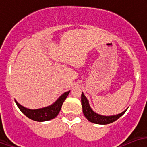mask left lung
Returning <instances> with one entry per match:
<instances>
[{"instance_id":"8db88e82","label":"left lung","mask_w":147,"mask_h":147,"mask_svg":"<svg viewBox=\"0 0 147 147\" xmlns=\"http://www.w3.org/2000/svg\"><path fill=\"white\" fill-rule=\"evenodd\" d=\"M81 105H82L83 113L84 115V116L86 117V119L89 122L99 125H107L112 123L115 121H116L118 119H119L122 115H124L125 112L127 110V109H125L124 111H122V113L114 115H109V116L98 114L90 108L89 101L83 92L82 94H81Z\"/></svg>"}]
</instances>
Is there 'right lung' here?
<instances>
[{"label":"right lung","mask_w":147,"mask_h":147,"mask_svg":"<svg viewBox=\"0 0 147 147\" xmlns=\"http://www.w3.org/2000/svg\"><path fill=\"white\" fill-rule=\"evenodd\" d=\"M69 93V90L65 92L53 104H52L51 105L44 107L42 109H27V108L21 105L16 100H15V103L23 114L26 115L28 118H29L30 119L36 121V122H46V121L53 119L57 116V115L59 114V111L62 108V105L63 103V101L66 100Z\"/></svg>","instance_id":"add662e5"}]
</instances>
